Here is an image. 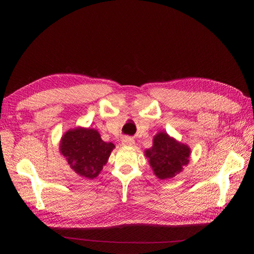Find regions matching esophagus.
Returning a JSON list of instances; mask_svg holds the SVG:
<instances>
[{
    "mask_svg": "<svg viewBox=\"0 0 254 254\" xmlns=\"http://www.w3.org/2000/svg\"><path fill=\"white\" fill-rule=\"evenodd\" d=\"M122 144L123 145H128V146H132L134 144V140L132 139V137L130 136H124L122 139Z\"/></svg>",
    "mask_w": 254,
    "mask_h": 254,
    "instance_id": "obj_1",
    "label": "esophagus"
}]
</instances>
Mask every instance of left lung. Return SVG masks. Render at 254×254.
Listing matches in <instances>:
<instances>
[{
	"instance_id": "left-lung-1",
	"label": "left lung",
	"mask_w": 254,
	"mask_h": 254,
	"mask_svg": "<svg viewBox=\"0 0 254 254\" xmlns=\"http://www.w3.org/2000/svg\"><path fill=\"white\" fill-rule=\"evenodd\" d=\"M190 150L187 145L174 140L165 132H160L153 137V145L145 151L149 159L153 173L159 179L173 178L188 165Z\"/></svg>"
}]
</instances>
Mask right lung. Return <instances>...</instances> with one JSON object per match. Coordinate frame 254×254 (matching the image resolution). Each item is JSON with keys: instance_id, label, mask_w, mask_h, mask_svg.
I'll return each mask as SVG.
<instances>
[{"instance_id": "right-lung-1", "label": "right lung", "mask_w": 254, "mask_h": 254, "mask_svg": "<svg viewBox=\"0 0 254 254\" xmlns=\"http://www.w3.org/2000/svg\"><path fill=\"white\" fill-rule=\"evenodd\" d=\"M114 144L102 140L95 129L68 130L60 142V152L72 170L84 178L94 179L108 161Z\"/></svg>"}]
</instances>
